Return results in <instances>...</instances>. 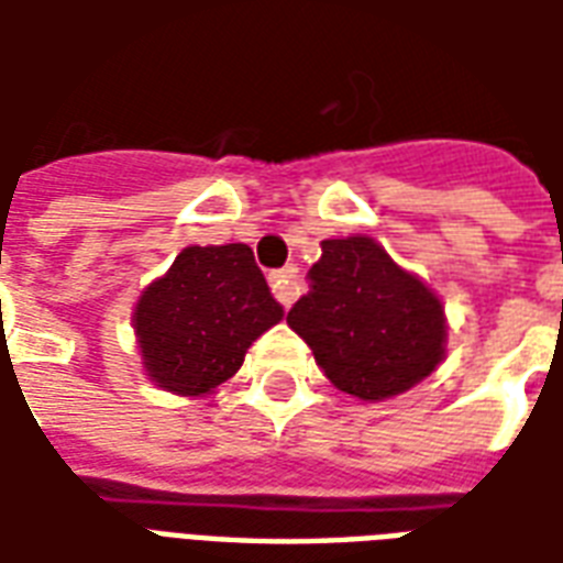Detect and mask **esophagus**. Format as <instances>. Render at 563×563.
I'll return each mask as SVG.
<instances>
[{
	"label": "esophagus",
	"instance_id": "esophagus-1",
	"mask_svg": "<svg viewBox=\"0 0 563 563\" xmlns=\"http://www.w3.org/2000/svg\"><path fill=\"white\" fill-rule=\"evenodd\" d=\"M268 280L271 292H274V298H277L283 307L292 305L295 298H298V292H301V286H298V268H295V265H286V268L274 271Z\"/></svg>",
	"mask_w": 563,
	"mask_h": 563
}]
</instances>
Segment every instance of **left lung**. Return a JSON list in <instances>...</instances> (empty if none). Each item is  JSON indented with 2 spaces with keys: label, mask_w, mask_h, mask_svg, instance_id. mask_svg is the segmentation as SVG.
<instances>
[{
  "label": "left lung",
  "mask_w": 563,
  "mask_h": 563,
  "mask_svg": "<svg viewBox=\"0 0 563 563\" xmlns=\"http://www.w3.org/2000/svg\"><path fill=\"white\" fill-rule=\"evenodd\" d=\"M310 289L289 310L322 374L358 401L401 395L443 362V305L371 238L322 241Z\"/></svg>",
  "instance_id": "obj_1"
}]
</instances>
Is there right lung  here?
I'll return each instance as SVG.
<instances>
[{
	"instance_id": "1",
	"label": "right lung",
	"mask_w": 563,
	"mask_h": 563,
	"mask_svg": "<svg viewBox=\"0 0 563 563\" xmlns=\"http://www.w3.org/2000/svg\"><path fill=\"white\" fill-rule=\"evenodd\" d=\"M280 319L250 246H186L139 298L135 334L150 377L196 398L234 377L250 343Z\"/></svg>"
}]
</instances>
